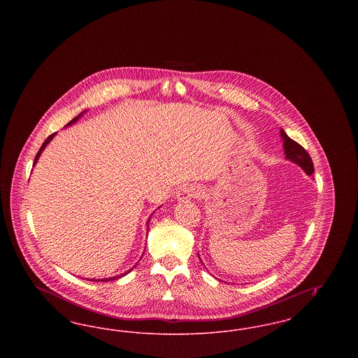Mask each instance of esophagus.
Instances as JSON below:
<instances>
[{
	"instance_id": "obj_1",
	"label": "esophagus",
	"mask_w": 358,
	"mask_h": 358,
	"mask_svg": "<svg viewBox=\"0 0 358 358\" xmlns=\"http://www.w3.org/2000/svg\"><path fill=\"white\" fill-rule=\"evenodd\" d=\"M203 196V189L199 185H189L182 187L177 193L178 200H187V199H199Z\"/></svg>"
}]
</instances>
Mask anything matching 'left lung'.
Instances as JSON below:
<instances>
[{
  "label": "left lung",
  "instance_id": "8db88e82",
  "mask_svg": "<svg viewBox=\"0 0 358 358\" xmlns=\"http://www.w3.org/2000/svg\"><path fill=\"white\" fill-rule=\"evenodd\" d=\"M280 136L283 139V149H285L286 158L292 161L294 164L299 165L307 176H311L314 173V165H313L310 154L307 153L298 142L291 139L283 130H280Z\"/></svg>",
  "mask_w": 358,
  "mask_h": 358
}]
</instances>
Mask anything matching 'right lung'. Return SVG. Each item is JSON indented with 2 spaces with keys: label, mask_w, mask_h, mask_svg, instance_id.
Masks as SVG:
<instances>
[{
  "label": "right lung",
  "mask_w": 358,
  "mask_h": 358,
  "mask_svg": "<svg viewBox=\"0 0 358 358\" xmlns=\"http://www.w3.org/2000/svg\"><path fill=\"white\" fill-rule=\"evenodd\" d=\"M85 111H83V113H80V114H79V115H78V117H76V118H73V120H71V122H69V123H67V126H71V124H72V123H75V122H76V120H79V118H80V117H82V115H83V114H85ZM56 136V133H53V134H52V136H48V138H47V139H45V141H44V143H43V145H41V148H40V150H38V153L36 154V157H34V165H36V162H37V159H38V157H40V155H41V153H43V150H44V149H45V146H47V145H48V143H50V142H51L52 138H53V136ZM148 222H149V220H148ZM134 267H136V266H134ZM134 267H133V268H134ZM133 268H130V270H129V271H127V273H120V275H117V276H113V278H103V279H88V280H91V282H108V280H115V279H118V278H122V276H124V275H127V273H130V271H131V270H133Z\"/></svg>",
  "instance_id": "1"
}]
</instances>
